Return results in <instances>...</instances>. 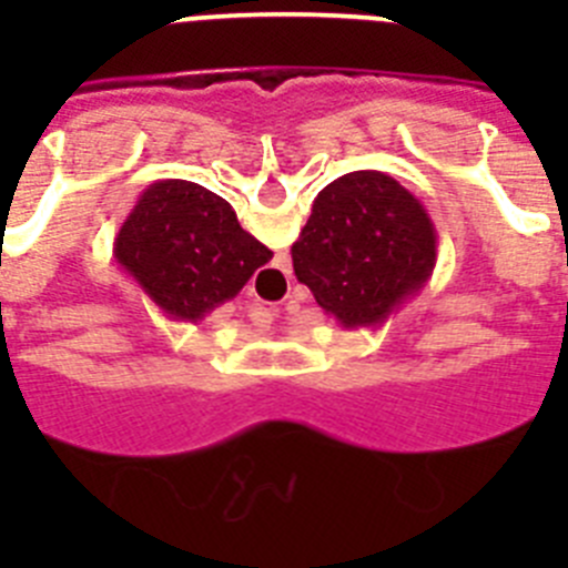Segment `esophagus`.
<instances>
[{"label":"esophagus","mask_w":568,"mask_h":568,"mask_svg":"<svg viewBox=\"0 0 568 568\" xmlns=\"http://www.w3.org/2000/svg\"><path fill=\"white\" fill-rule=\"evenodd\" d=\"M250 295H255L253 301H261V293H255V290H250Z\"/></svg>","instance_id":"1"}]
</instances>
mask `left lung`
<instances>
[{
  "label": "left lung",
  "mask_w": 568,
  "mask_h": 568,
  "mask_svg": "<svg viewBox=\"0 0 568 568\" xmlns=\"http://www.w3.org/2000/svg\"><path fill=\"white\" fill-rule=\"evenodd\" d=\"M438 258L435 224L404 184L355 170L321 190L293 244V270L341 327H381L424 287Z\"/></svg>",
  "instance_id": "8db88e82"
}]
</instances>
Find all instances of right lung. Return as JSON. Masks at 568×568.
<instances>
[{"label": "right lung", "mask_w": 568, "mask_h": 568, "mask_svg": "<svg viewBox=\"0 0 568 568\" xmlns=\"http://www.w3.org/2000/svg\"><path fill=\"white\" fill-rule=\"evenodd\" d=\"M113 255L155 307L187 324L235 298L273 258L222 195L184 179H164L139 195L115 233Z\"/></svg>", "instance_id": "1"}]
</instances>
